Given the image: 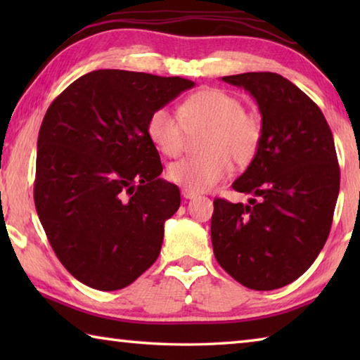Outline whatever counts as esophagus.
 Wrapping results in <instances>:
<instances>
[{
	"label": "esophagus",
	"instance_id": "obj_1",
	"mask_svg": "<svg viewBox=\"0 0 360 360\" xmlns=\"http://www.w3.org/2000/svg\"><path fill=\"white\" fill-rule=\"evenodd\" d=\"M181 193H182V197H184L186 200H192V198L197 197V193L192 192V191H188V188H182Z\"/></svg>",
	"mask_w": 360,
	"mask_h": 360
}]
</instances>
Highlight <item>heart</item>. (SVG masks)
Returning <instances> with one entry per match:
<instances>
[{"label":"heart","mask_w":360,"mask_h":360,"mask_svg":"<svg viewBox=\"0 0 360 360\" xmlns=\"http://www.w3.org/2000/svg\"><path fill=\"white\" fill-rule=\"evenodd\" d=\"M208 129L206 154L187 157L168 168V178L182 188L206 192L233 172V161L245 167L260 149L264 129L257 115L245 111L240 98L221 89H205L182 101L179 112L169 108L152 111L146 125L150 143L160 154L178 157L186 148L188 131Z\"/></svg>","instance_id":"1"}]
</instances>
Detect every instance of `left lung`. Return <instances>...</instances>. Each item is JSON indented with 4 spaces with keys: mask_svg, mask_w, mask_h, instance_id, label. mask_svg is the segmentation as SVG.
Segmentation results:
<instances>
[{
    "mask_svg": "<svg viewBox=\"0 0 360 360\" xmlns=\"http://www.w3.org/2000/svg\"><path fill=\"white\" fill-rule=\"evenodd\" d=\"M251 94L262 115L260 149L231 187L248 205L214 200L212 251L254 290L300 278L324 248L340 192L333 136L318 105L276 72L224 76Z\"/></svg>",
    "mask_w": 360,
    "mask_h": 360,
    "instance_id": "left-lung-1",
    "label": "left lung"
}]
</instances>
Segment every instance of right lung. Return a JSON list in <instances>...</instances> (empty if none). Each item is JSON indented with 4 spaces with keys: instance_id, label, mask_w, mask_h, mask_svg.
<instances>
[{
    "instance_id": "add662e5",
    "label": "right lung",
    "mask_w": 360,
    "mask_h": 360,
    "mask_svg": "<svg viewBox=\"0 0 360 360\" xmlns=\"http://www.w3.org/2000/svg\"><path fill=\"white\" fill-rule=\"evenodd\" d=\"M193 85L96 70L49 106L38 136L34 205L58 260L89 288H127L160 254L163 225L181 193L160 178L146 125L152 111Z\"/></svg>"
}]
</instances>
